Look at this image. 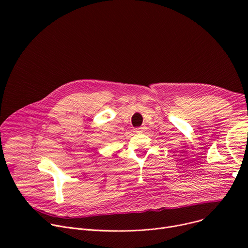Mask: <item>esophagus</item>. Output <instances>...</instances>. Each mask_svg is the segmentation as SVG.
<instances>
[{"label":"esophagus","instance_id":"1","mask_svg":"<svg viewBox=\"0 0 248 248\" xmlns=\"http://www.w3.org/2000/svg\"><path fill=\"white\" fill-rule=\"evenodd\" d=\"M146 129V127L145 126H140V127H137L136 128V132L138 133V132H142V131H145Z\"/></svg>","mask_w":248,"mask_h":248}]
</instances>
